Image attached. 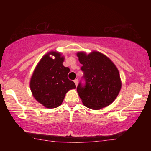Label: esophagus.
I'll use <instances>...</instances> for the list:
<instances>
[{"mask_svg": "<svg viewBox=\"0 0 151 151\" xmlns=\"http://www.w3.org/2000/svg\"><path fill=\"white\" fill-rule=\"evenodd\" d=\"M74 82H75L76 86H77V85H78V79H75V80H74Z\"/></svg>", "mask_w": 151, "mask_h": 151, "instance_id": "esophagus-1", "label": "esophagus"}]
</instances>
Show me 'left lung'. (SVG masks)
I'll list each match as a JSON object with an SVG mask.
<instances>
[{"mask_svg":"<svg viewBox=\"0 0 151 151\" xmlns=\"http://www.w3.org/2000/svg\"><path fill=\"white\" fill-rule=\"evenodd\" d=\"M77 57L83 65L81 70L85 84L80 82L76 90L84 105L99 110L111 104L121 88L116 66L105 55L96 51L88 55L78 52Z\"/></svg>","mask_w":151,"mask_h":151,"instance_id":"left-lung-1","label":"left lung"}]
</instances>
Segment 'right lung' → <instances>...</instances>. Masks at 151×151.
I'll return each instance as SVG.
<instances>
[{
	"mask_svg": "<svg viewBox=\"0 0 151 151\" xmlns=\"http://www.w3.org/2000/svg\"><path fill=\"white\" fill-rule=\"evenodd\" d=\"M50 55L54 56V60ZM63 61L64 57L60 53L50 52L41 58L30 79L33 96L47 108L60 106L66 93L76 88L75 83L68 78L70 69L63 66Z\"/></svg>",
	"mask_w": 151,
	"mask_h": 151,
	"instance_id": "add662e5",
	"label": "right lung"
}]
</instances>
